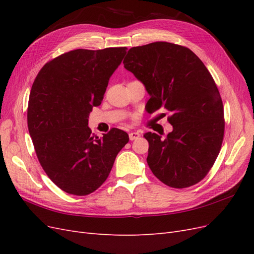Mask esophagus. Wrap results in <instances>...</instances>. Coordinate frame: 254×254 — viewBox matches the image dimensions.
I'll return each instance as SVG.
<instances>
[{
	"instance_id": "esophagus-1",
	"label": "esophagus",
	"mask_w": 254,
	"mask_h": 254,
	"mask_svg": "<svg viewBox=\"0 0 254 254\" xmlns=\"http://www.w3.org/2000/svg\"><path fill=\"white\" fill-rule=\"evenodd\" d=\"M140 136H141V134H140L139 132H135V131L129 133V139H130V141H133V140L139 139Z\"/></svg>"
}]
</instances>
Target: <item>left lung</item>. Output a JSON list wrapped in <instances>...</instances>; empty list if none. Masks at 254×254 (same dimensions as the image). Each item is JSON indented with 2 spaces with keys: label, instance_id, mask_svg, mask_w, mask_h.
<instances>
[{
  "label": "left lung",
  "instance_id": "obj_1",
  "mask_svg": "<svg viewBox=\"0 0 254 254\" xmlns=\"http://www.w3.org/2000/svg\"><path fill=\"white\" fill-rule=\"evenodd\" d=\"M150 95V113L163 107L172 113L173 131L165 139L155 132L147 163L166 186L184 189L201 181L221 148L224 106L212 75L190 49L170 42L131 48L123 61Z\"/></svg>",
  "mask_w": 254,
  "mask_h": 254
}]
</instances>
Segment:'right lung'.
Wrapping results in <instances>:
<instances>
[{
  "instance_id": "add662e5",
  "label": "right lung",
  "mask_w": 254,
  "mask_h": 254,
  "mask_svg": "<svg viewBox=\"0 0 254 254\" xmlns=\"http://www.w3.org/2000/svg\"><path fill=\"white\" fill-rule=\"evenodd\" d=\"M126 50L64 53L45 64L33 83L28 131L44 172L67 194L84 196L96 190L129 141L121 129L112 128L99 139L88 126L89 114L102 104L109 78Z\"/></svg>"
}]
</instances>
